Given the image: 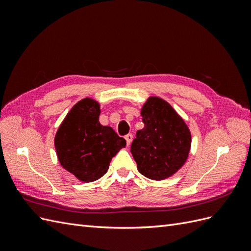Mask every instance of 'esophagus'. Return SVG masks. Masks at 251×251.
I'll list each match as a JSON object with an SVG mask.
<instances>
[{
  "label": "esophagus",
  "instance_id": "34e87169",
  "mask_svg": "<svg viewBox=\"0 0 251 251\" xmlns=\"http://www.w3.org/2000/svg\"><path fill=\"white\" fill-rule=\"evenodd\" d=\"M125 138H126V144H127V146H130L132 140H133V135H132V134H127V135L125 136Z\"/></svg>",
  "mask_w": 251,
  "mask_h": 251
}]
</instances>
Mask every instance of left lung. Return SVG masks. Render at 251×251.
Wrapping results in <instances>:
<instances>
[{"instance_id":"obj_1","label":"left lung","mask_w":251,"mask_h":251,"mask_svg":"<svg viewBox=\"0 0 251 251\" xmlns=\"http://www.w3.org/2000/svg\"><path fill=\"white\" fill-rule=\"evenodd\" d=\"M140 114L144 126L131 146L137 169L149 179H168L187 161L192 133L184 119L158 96H150Z\"/></svg>"}]
</instances>
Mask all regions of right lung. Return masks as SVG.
I'll use <instances>...</instances> for the list:
<instances>
[{"instance_id": "right-lung-1", "label": "right lung", "mask_w": 251, "mask_h": 251, "mask_svg": "<svg viewBox=\"0 0 251 251\" xmlns=\"http://www.w3.org/2000/svg\"><path fill=\"white\" fill-rule=\"evenodd\" d=\"M100 102L83 98L67 114L54 137L60 165L86 183L101 178L126 144L111 126L100 125Z\"/></svg>"}]
</instances>
